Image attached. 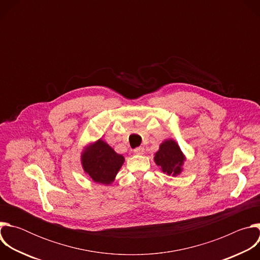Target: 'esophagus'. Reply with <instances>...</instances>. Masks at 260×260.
Listing matches in <instances>:
<instances>
[{
    "mask_svg": "<svg viewBox=\"0 0 260 260\" xmlns=\"http://www.w3.org/2000/svg\"><path fill=\"white\" fill-rule=\"evenodd\" d=\"M144 150H145L144 147H141V146H140V147H137V148H136V149L134 150V152H135L136 154H138V155H141V154L144 153Z\"/></svg>",
    "mask_w": 260,
    "mask_h": 260,
    "instance_id": "obj_1",
    "label": "esophagus"
}]
</instances>
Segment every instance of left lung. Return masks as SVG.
Segmentation results:
<instances>
[{"label": "left lung", "mask_w": 260, "mask_h": 260, "mask_svg": "<svg viewBox=\"0 0 260 260\" xmlns=\"http://www.w3.org/2000/svg\"><path fill=\"white\" fill-rule=\"evenodd\" d=\"M184 159L180 147L174 140L165 141L154 156L155 164L161 168L162 172L173 176L181 173Z\"/></svg>", "instance_id": "obj_1"}]
</instances>
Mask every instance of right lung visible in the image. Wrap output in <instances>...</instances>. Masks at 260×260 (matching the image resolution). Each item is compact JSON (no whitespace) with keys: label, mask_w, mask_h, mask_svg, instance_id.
<instances>
[{"label":"right lung","mask_w":260,"mask_h":260,"mask_svg":"<svg viewBox=\"0 0 260 260\" xmlns=\"http://www.w3.org/2000/svg\"><path fill=\"white\" fill-rule=\"evenodd\" d=\"M81 161L86 174L96 183L110 184L124 162V157L117 154L102 140L86 148L81 155Z\"/></svg>","instance_id":"right-lung-1"}]
</instances>
